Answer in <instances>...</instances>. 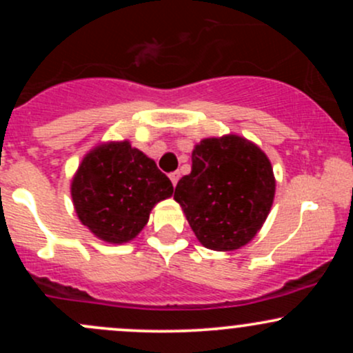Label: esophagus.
Segmentation results:
<instances>
[{
    "label": "esophagus",
    "mask_w": 353,
    "mask_h": 353,
    "mask_svg": "<svg viewBox=\"0 0 353 353\" xmlns=\"http://www.w3.org/2000/svg\"><path fill=\"white\" fill-rule=\"evenodd\" d=\"M169 179H171V182H172V185H176L177 184V181H179V172H171L169 174Z\"/></svg>",
    "instance_id": "1"
}]
</instances>
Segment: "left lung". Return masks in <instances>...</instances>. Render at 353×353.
<instances>
[{
	"mask_svg": "<svg viewBox=\"0 0 353 353\" xmlns=\"http://www.w3.org/2000/svg\"><path fill=\"white\" fill-rule=\"evenodd\" d=\"M274 196L269 157L236 134L202 139L192 151V171L174 190L197 241L219 252L252 241L269 216Z\"/></svg>",
	"mask_w": 353,
	"mask_h": 353,
	"instance_id": "8db88e82",
	"label": "left lung"
}]
</instances>
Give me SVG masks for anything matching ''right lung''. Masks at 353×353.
I'll list each match as a JSON object with an SVG mask.
<instances>
[{
	"label": "right lung",
	"instance_id": "add662e5",
	"mask_svg": "<svg viewBox=\"0 0 353 353\" xmlns=\"http://www.w3.org/2000/svg\"><path fill=\"white\" fill-rule=\"evenodd\" d=\"M174 192L172 182L129 141L96 145L71 181V197L81 224L101 241H132L157 202Z\"/></svg>",
	"mask_w": 353,
	"mask_h": 353
}]
</instances>
